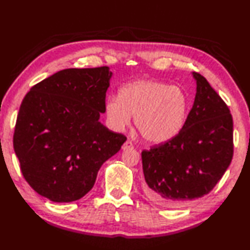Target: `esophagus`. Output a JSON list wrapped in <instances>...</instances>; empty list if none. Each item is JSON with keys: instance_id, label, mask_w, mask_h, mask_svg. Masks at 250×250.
<instances>
[{"instance_id": "esophagus-1", "label": "esophagus", "mask_w": 250, "mask_h": 250, "mask_svg": "<svg viewBox=\"0 0 250 250\" xmlns=\"http://www.w3.org/2000/svg\"><path fill=\"white\" fill-rule=\"evenodd\" d=\"M133 148V145L131 143V141H129V140H127V141L122 145V149L123 150H128V149H132Z\"/></svg>"}]
</instances>
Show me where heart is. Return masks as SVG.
<instances>
[{
  "mask_svg": "<svg viewBox=\"0 0 250 250\" xmlns=\"http://www.w3.org/2000/svg\"><path fill=\"white\" fill-rule=\"evenodd\" d=\"M188 100L177 86L138 79L124 84L119 96L109 95L105 101L107 121L114 130L121 131L133 123L146 141L162 143L177 136L185 124Z\"/></svg>",
  "mask_w": 250,
  "mask_h": 250,
  "instance_id": "heart-1",
  "label": "heart"
}]
</instances>
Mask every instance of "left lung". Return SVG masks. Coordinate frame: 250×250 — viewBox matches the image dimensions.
<instances>
[{
    "label": "left lung",
    "mask_w": 250,
    "mask_h": 250,
    "mask_svg": "<svg viewBox=\"0 0 250 250\" xmlns=\"http://www.w3.org/2000/svg\"><path fill=\"white\" fill-rule=\"evenodd\" d=\"M196 82L194 104L177 136L142 151L144 192L154 203L176 208L208 194L233 155L229 108L207 79Z\"/></svg>",
    "instance_id": "obj_1"
}]
</instances>
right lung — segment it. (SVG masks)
I'll use <instances>...</instances> for the list:
<instances>
[{"mask_svg": "<svg viewBox=\"0 0 250 250\" xmlns=\"http://www.w3.org/2000/svg\"><path fill=\"white\" fill-rule=\"evenodd\" d=\"M112 72L66 69L30 89L17 118L14 148L34 190L54 203L81 199L126 141L100 122Z\"/></svg>", "mask_w": 250, "mask_h": 250, "instance_id": "right-lung-1", "label": "right lung"}]
</instances>
